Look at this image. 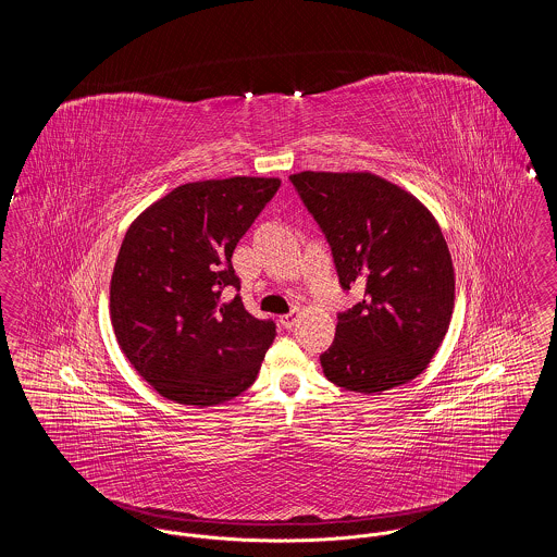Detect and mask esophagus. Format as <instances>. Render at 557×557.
<instances>
[{"mask_svg":"<svg viewBox=\"0 0 557 557\" xmlns=\"http://www.w3.org/2000/svg\"><path fill=\"white\" fill-rule=\"evenodd\" d=\"M296 319H298V313H296V311H290V313L282 315V319H280V321H282V325H284V327H292V325L296 323Z\"/></svg>","mask_w":557,"mask_h":557,"instance_id":"1","label":"esophagus"}]
</instances>
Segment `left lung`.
Listing matches in <instances>:
<instances>
[{
	"mask_svg": "<svg viewBox=\"0 0 557 557\" xmlns=\"http://www.w3.org/2000/svg\"><path fill=\"white\" fill-rule=\"evenodd\" d=\"M327 239L343 290L366 296L338 313L319 357L336 386L380 395L428 368L449 330L455 275L434 216L405 189L371 173L290 175Z\"/></svg>",
	"mask_w": 557,
	"mask_h": 557,
	"instance_id": "obj_1",
	"label": "left lung"
}]
</instances>
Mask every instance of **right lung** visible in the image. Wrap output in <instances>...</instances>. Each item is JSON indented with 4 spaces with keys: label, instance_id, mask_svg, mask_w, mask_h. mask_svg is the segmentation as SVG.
Segmentation results:
<instances>
[{
    "label": "right lung",
    "instance_id": "right-lung-1",
    "mask_svg": "<svg viewBox=\"0 0 557 557\" xmlns=\"http://www.w3.org/2000/svg\"><path fill=\"white\" fill-rule=\"evenodd\" d=\"M280 180L230 177L175 187L127 230L110 280L114 336L135 371L182 405L242 395L275 338L239 290L232 255Z\"/></svg>",
    "mask_w": 557,
    "mask_h": 557
}]
</instances>
